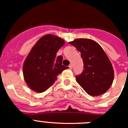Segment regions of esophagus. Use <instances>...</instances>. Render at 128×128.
I'll return each instance as SVG.
<instances>
[{
  "label": "esophagus",
  "instance_id": "obj_1",
  "mask_svg": "<svg viewBox=\"0 0 128 128\" xmlns=\"http://www.w3.org/2000/svg\"><path fill=\"white\" fill-rule=\"evenodd\" d=\"M68 67L70 68V69H72V64H70V65L68 66Z\"/></svg>",
  "mask_w": 128,
  "mask_h": 128
}]
</instances>
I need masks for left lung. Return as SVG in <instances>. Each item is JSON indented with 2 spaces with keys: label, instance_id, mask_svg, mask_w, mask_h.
<instances>
[{
  "label": "left lung",
  "instance_id": "1",
  "mask_svg": "<svg viewBox=\"0 0 128 128\" xmlns=\"http://www.w3.org/2000/svg\"><path fill=\"white\" fill-rule=\"evenodd\" d=\"M70 44L81 52L84 68L82 74L76 76V81L92 96L103 94L110 88L114 80L112 64L103 48L94 40L78 38Z\"/></svg>",
  "mask_w": 128,
  "mask_h": 128
}]
</instances>
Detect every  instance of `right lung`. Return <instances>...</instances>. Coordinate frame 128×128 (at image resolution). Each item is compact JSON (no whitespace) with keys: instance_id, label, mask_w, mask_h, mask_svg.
Listing matches in <instances>:
<instances>
[{"instance_id":"1","label":"right lung","mask_w":128,"mask_h":128,"mask_svg":"<svg viewBox=\"0 0 128 128\" xmlns=\"http://www.w3.org/2000/svg\"><path fill=\"white\" fill-rule=\"evenodd\" d=\"M65 44L64 40L46 34L38 40L26 57L23 75L28 86L42 93L51 86L57 76L68 67L62 65L63 57H56L58 50Z\"/></svg>"}]
</instances>
